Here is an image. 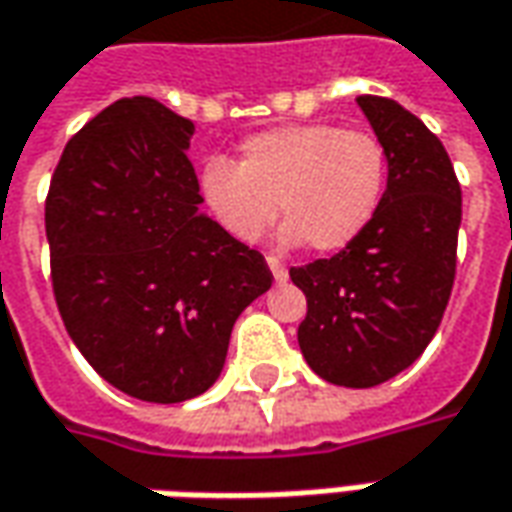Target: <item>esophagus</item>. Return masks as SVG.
Masks as SVG:
<instances>
[{
    "instance_id": "obj_1",
    "label": "esophagus",
    "mask_w": 512,
    "mask_h": 512,
    "mask_svg": "<svg viewBox=\"0 0 512 512\" xmlns=\"http://www.w3.org/2000/svg\"><path fill=\"white\" fill-rule=\"evenodd\" d=\"M266 263H269V269L277 283H285V280H288V269L283 266V260H277V257H266Z\"/></svg>"
}]
</instances>
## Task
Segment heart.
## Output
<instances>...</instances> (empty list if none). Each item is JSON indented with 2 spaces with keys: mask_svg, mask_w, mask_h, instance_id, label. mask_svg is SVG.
<instances>
[{
  "mask_svg": "<svg viewBox=\"0 0 512 512\" xmlns=\"http://www.w3.org/2000/svg\"><path fill=\"white\" fill-rule=\"evenodd\" d=\"M387 176L389 154L375 134L305 123L243 139L238 162L210 156L198 187L215 224L235 241H260L280 204L285 246L339 252L373 224Z\"/></svg>",
  "mask_w": 512,
  "mask_h": 512,
  "instance_id": "obj_1",
  "label": "heart"
}]
</instances>
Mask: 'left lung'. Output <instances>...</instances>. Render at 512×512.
<instances>
[{
    "instance_id": "8db88e82",
    "label": "left lung",
    "mask_w": 512,
    "mask_h": 512,
    "mask_svg": "<svg viewBox=\"0 0 512 512\" xmlns=\"http://www.w3.org/2000/svg\"><path fill=\"white\" fill-rule=\"evenodd\" d=\"M389 154L373 224L339 255L291 269L308 300L297 339L336 387H378L429 347L446 314L462 190L443 142L389 97L356 100Z\"/></svg>"
}]
</instances>
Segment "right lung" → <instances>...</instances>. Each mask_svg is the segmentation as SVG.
<instances>
[{
    "label": "right lung",
    "mask_w": 512,
    "mask_h": 512,
    "mask_svg": "<svg viewBox=\"0 0 512 512\" xmlns=\"http://www.w3.org/2000/svg\"><path fill=\"white\" fill-rule=\"evenodd\" d=\"M193 131L154 97L111 103L66 142L44 207L66 333L100 378L148 403L207 392L235 319L274 280L201 212Z\"/></svg>",
    "instance_id": "add662e5"
}]
</instances>
